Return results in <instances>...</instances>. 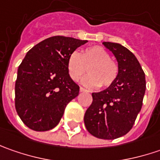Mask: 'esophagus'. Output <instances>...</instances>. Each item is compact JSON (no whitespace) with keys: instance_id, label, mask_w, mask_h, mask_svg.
<instances>
[{"instance_id":"1","label":"esophagus","mask_w":160,"mask_h":160,"mask_svg":"<svg viewBox=\"0 0 160 160\" xmlns=\"http://www.w3.org/2000/svg\"><path fill=\"white\" fill-rule=\"evenodd\" d=\"M80 92H87V91L84 89V88H83V87H80Z\"/></svg>"}]
</instances>
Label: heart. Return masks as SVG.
Segmentation results:
<instances>
[{"label": "heart", "mask_w": 160, "mask_h": 160, "mask_svg": "<svg viewBox=\"0 0 160 160\" xmlns=\"http://www.w3.org/2000/svg\"><path fill=\"white\" fill-rule=\"evenodd\" d=\"M67 67L69 77L75 82L79 81L87 70L89 76L83 82L92 88L99 86L107 88L118 76V63L110 58L104 48L99 45L87 47L80 54L72 52L68 56Z\"/></svg>", "instance_id": "b5f03b06"}]
</instances>
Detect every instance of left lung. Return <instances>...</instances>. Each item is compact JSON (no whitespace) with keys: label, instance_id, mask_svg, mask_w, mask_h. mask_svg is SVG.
<instances>
[{"label":"left lung","instance_id":"obj_1","mask_svg":"<svg viewBox=\"0 0 160 160\" xmlns=\"http://www.w3.org/2000/svg\"><path fill=\"white\" fill-rule=\"evenodd\" d=\"M118 63V76L107 89L92 92V102L84 114L87 131L97 138L113 140L126 134L140 112L146 89L145 74L128 49L103 42Z\"/></svg>","mask_w":160,"mask_h":160}]
</instances>
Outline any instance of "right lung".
Instances as JSON below:
<instances>
[{
  "instance_id": "right-lung-1",
  "label": "right lung",
  "mask_w": 160,
  "mask_h": 160,
  "mask_svg": "<svg viewBox=\"0 0 160 160\" xmlns=\"http://www.w3.org/2000/svg\"><path fill=\"white\" fill-rule=\"evenodd\" d=\"M87 42L57 35L28 51L18 69L15 108L30 129L54 128L67 105L78 95L79 86L69 77L67 63L71 53Z\"/></svg>"
}]
</instances>
